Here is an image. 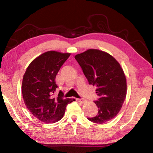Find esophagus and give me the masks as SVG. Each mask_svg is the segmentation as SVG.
Masks as SVG:
<instances>
[{
    "mask_svg": "<svg viewBox=\"0 0 153 153\" xmlns=\"http://www.w3.org/2000/svg\"><path fill=\"white\" fill-rule=\"evenodd\" d=\"M78 101L79 102H81V103H85V102H86V100L85 99V98H79Z\"/></svg>",
    "mask_w": 153,
    "mask_h": 153,
    "instance_id": "obj_1",
    "label": "esophagus"
}]
</instances>
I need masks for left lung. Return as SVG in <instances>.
Masks as SVG:
<instances>
[{
	"label": "left lung",
	"instance_id": "left-lung-1",
	"mask_svg": "<svg viewBox=\"0 0 153 153\" xmlns=\"http://www.w3.org/2000/svg\"><path fill=\"white\" fill-rule=\"evenodd\" d=\"M89 84L97 87L94 102L98 114L88 117L92 122L104 123L120 112L127 93L126 78L120 64L107 53L89 49L75 56Z\"/></svg>",
	"mask_w": 153,
	"mask_h": 153
}]
</instances>
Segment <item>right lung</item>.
Wrapping results in <instances>:
<instances>
[{
	"label": "right lung",
	"mask_w": 153,
	"mask_h": 153,
	"mask_svg": "<svg viewBox=\"0 0 153 153\" xmlns=\"http://www.w3.org/2000/svg\"><path fill=\"white\" fill-rule=\"evenodd\" d=\"M70 53L48 51L36 58L25 71L22 81V95L25 105L38 120L53 123L63 117L67 105L75 99L63 98L61 90L54 97L58 86L55 78Z\"/></svg>",
	"instance_id": "right-lung-1"
}]
</instances>
